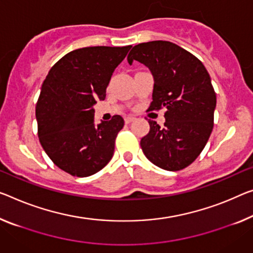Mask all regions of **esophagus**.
Masks as SVG:
<instances>
[{"label":"esophagus","mask_w":253,"mask_h":253,"mask_svg":"<svg viewBox=\"0 0 253 253\" xmlns=\"http://www.w3.org/2000/svg\"><path fill=\"white\" fill-rule=\"evenodd\" d=\"M135 120V118H133V116H126V119H124V121H126V123H131L133 122Z\"/></svg>","instance_id":"esophagus-1"}]
</instances>
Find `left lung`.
Returning a JSON list of instances; mask_svg holds the SVG:
<instances>
[{
	"label": "left lung",
	"instance_id": "8db88e82",
	"mask_svg": "<svg viewBox=\"0 0 253 253\" xmlns=\"http://www.w3.org/2000/svg\"><path fill=\"white\" fill-rule=\"evenodd\" d=\"M148 67L154 76L148 111L165 108L164 126L148 120L150 130L140 141L149 161L166 170H180L196 161L213 126L216 94L199 59L166 41L135 45L127 55Z\"/></svg>",
	"mask_w": 253,
	"mask_h": 253
}]
</instances>
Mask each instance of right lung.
<instances>
[{
	"label": "right lung",
	"instance_id": "1",
	"mask_svg": "<svg viewBox=\"0 0 253 253\" xmlns=\"http://www.w3.org/2000/svg\"><path fill=\"white\" fill-rule=\"evenodd\" d=\"M132 47L92 46L68 53L50 68L36 105L38 138L52 162L73 176L92 175L113 157L122 116L95 126L115 68Z\"/></svg>",
	"mask_w": 253,
	"mask_h": 253
}]
</instances>
